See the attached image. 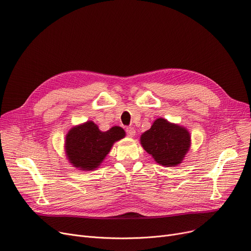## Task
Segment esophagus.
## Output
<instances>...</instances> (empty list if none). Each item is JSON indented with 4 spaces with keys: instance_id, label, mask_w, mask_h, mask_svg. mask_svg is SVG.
Segmentation results:
<instances>
[{
    "instance_id": "1",
    "label": "esophagus",
    "mask_w": 251,
    "mask_h": 251,
    "mask_svg": "<svg viewBox=\"0 0 251 251\" xmlns=\"http://www.w3.org/2000/svg\"><path fill=\"white\" fill-rule=\"evenodd\" d=\"M126 133H127V135L129 137H133L135 135V133H136V131H135V129L133 127H127L126 128Z\"/></svg>"
}]
</instances>
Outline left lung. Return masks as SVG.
<instances>
[{
    "mask_svg": "<svg viewBox=\"0 0 251 251\" xmlns=\"http://www.w3.org/2000/svg\"><path fill=\"white\" fill-rule=\"evenodd\" d=\"M140 143L157 164L175 167L182 163L189 151L191 138L186 128L159 118L142 133Z\"/></svg>",
    "mask_w": 251,
    "mask_h": 251,
    "instance_id": "1",
    "label": "left lung"
}]
</instances>
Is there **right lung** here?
Returning <instances> with one entry per match:
<instances>
[{
	"label": "right lung",
	"mask_w": 251,
	"mask_h": 251,
	"mask_svg": "<svg viewBox=\"0 0 251 251\" xmlns=\"http://www.w3.org/2000/svg\"><path fill=\"white\" fill-rule=\"evenodd\" d=\"M125 137V131L114 126L102 132L92 121L75 126L66 135L65 151L69 163L81 171H94L110 152L113 144Z\"/></svg>",
	"instance_id": "1"
}]
</instances>
